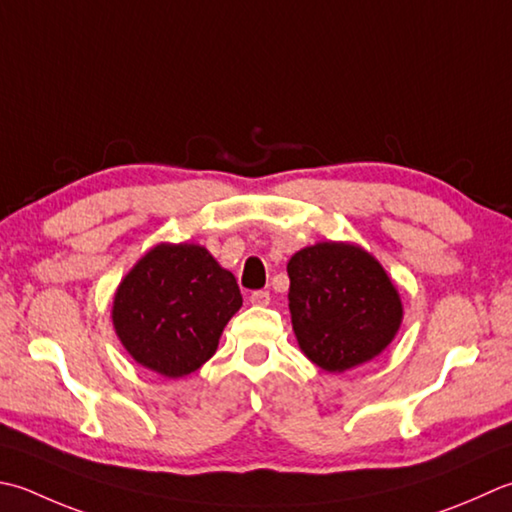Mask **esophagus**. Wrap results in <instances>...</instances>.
I'll return each mask as SVG.
<instances>
[{
    "mask_svg": "<svg viewBox=\"0 0 512 512\" xmlns=\"http://www.w3.org/2000/svg\"><path fill=\"white\" fill-rule=\"evenodd\" d=\"M250 304L268 306L270 304V293H268V290H255V293H250Z\"/></svg>",
    "mask_w": 512,
    "mask_h": 512,
    "instance_id": "34e87169",
    "label": "esophagus"
}]
</instances>
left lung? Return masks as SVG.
<instances>
[{
    "label": "left lung",
    "instance_id": "obj_1",
    "mask_svg": "<svg viewBox=\"0 0 512 512\" xmlns=\"http://www.w3.org/2000/svg\"><path fill=\"white\" fill-rule=\"evenodd\" d=\"M286 268L290 319L310 362L344 373L393 342L404 317L402 299L364 248L319 242L295 253Z\"/></svg>",
    "mask_w": 512,
    "mask_h": 512
}]
</instances>
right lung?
Masks as SVG:
<instances>
[{
    "mask_svg": "<svg viewBox=\"0 0 512 512\" xmlns=\"http://www.w3.org/2000/svg\"><path fill=\"white\" fill-rule=\"evenodd\" d=\"M239 308L235 275L204 246L157 244L119 284L113 326L137 364L177 379L215 355Z\"/></svg>",
    "mask_w": 512,
    "mask_h": 512,
    "instance_id": "right-lung-1",
    "label": "right lung"
}]
</instances>
